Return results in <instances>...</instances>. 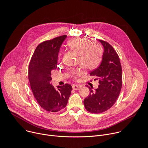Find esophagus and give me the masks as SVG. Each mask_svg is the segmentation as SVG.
<instances>
[{"instance_id":"obj_1","label":"esophagus","mask_w":148,"mask_h":148,"mask_svg":"<svg viewBox=\"0 0 148 148\" xmlns=\"http://www.w3.org/2000/svg\"><path fill=\"white\" fill-rule=\"evenodd\" d=\"M80 88H81V86H80V85H73L72 86V88L75 90H79Z\"/></svg>"}]
</instances>
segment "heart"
<instances>
[{"instance_id":"b5f03b06","label":"heart","mask_w":148,"mask_h":148,"mask_svg":"<svg viewBox=\"0 0 148 148\" xmlns=\"http://www.w3.org/2000/svg\"><path fill=\"white\" fill-rule=\"evenodd\" d=\"M69 48L79 55L80 65L87 69H94L100 64L103 55V49L98 43H91L89 40L85 38H75L68 42ZM71 76L80 75L79 70L72 69Z\"/></svg>"}]
</instances>
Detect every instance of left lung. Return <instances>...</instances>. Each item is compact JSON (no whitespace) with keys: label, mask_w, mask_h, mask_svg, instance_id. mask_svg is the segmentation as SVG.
<instances>
[{"label":"left lung","mask_w":148,"mask_h":148,"mask_svg":"<svg viewBox=\"0 0 148 148\" xmlns=\"http://www.w3.org/2000/svg\"><path fill=\"white\" fill-rule=\"evenodd\" d=\"M104 51L100 65L90 75L99 79L97 88L88 87L90 94L84 100L86 110L100 114L110 109L116 102L122 87V68L119 55L107 42L100 40ZM96 80V79H95Z\"/></svg>","instance_id":"8db88e82"}]
</instances>
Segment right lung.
<instances>
[{"label": "right lung", "mask_w": 148, "mask_h": 148, "mask_svg": "<svg viewBox=\"0 0 148 148\" xmlns=\"http://www.w3.org/2000/svg\"><path fill=\"white\" fill-rule=\"evenodd\" d=\"M67 36L56 37L40 44L28 66V79L34 96L39 105L48 112H58L67 105L72 87L69 84L57 86L50 83L51 71L57 68L58 55Z\"/></svg>", "instance_id": "1"}]
</instances>
